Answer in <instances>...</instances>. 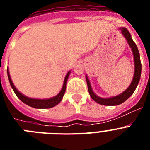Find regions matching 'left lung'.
<instances>
[{"label":"left lung","instance_id":"obj_1","mask_svg":"<svg viewBox=\"0 0 150 150\" xmlns=\"http://www.w3.org/2000/svg\"><path fill=\"white\" fill-rule=\"evenodd\" d=\"M120 29L121 30L122 34H123V36L128 41V44H129L130 47L132 48V52H133L134 62V77L132 83H131V85H130L129 87L125 91H123L122 93L117 95V96L112 97V98H100V97L95 95L93 92V91H92V89H91V84H90L88 76H86L90 96L95 102H97L99 104H101V105L116 106L121 104L122 103L125 101L134 93V91H135V89L137 88L140 79V75H141V62H140V53H139L137 45L135 44V43L132 40V36H131V34L129 33L128 29L125 28H120Z\"/></svg>","mask_w":150,"mask_h":150}]
</instances>
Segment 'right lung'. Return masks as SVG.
<instances>
[{
    "label": "right lung",
    "mask_w": 150,
    "mask_h": 150,
    "mask_svg": "<svg viewBox=\"0 0 150 150\" xmlns=\"http://www.w3.org/2000/svg\"><path fill=\"white\" fill-rule=\"evenodd\" d=\"M71 74V71H69L68 73L66 75L65 78H64V84L63 87H62V90L59 92L56 96L53 97V98H51L49 99H35V98H30L28 97L25 96V95H22V93H20L18 90L16 88V87L14 86L13 82L11 80V78H10V73H9V70L7 68V75L8 78H9V81H10V86H11L12 88L13 89L15 94L16 95V96L18 97V98L20 99L23 103H25L27 105L30 106L31 107H34V108H37V109H48V108H51V107H55V105H57L58 104H59L61 102V100L63 98V96L65 93L66 90V83H67V80L68 79V76Z\"/></svg>",
    "instance_id": "obj_1"
}]
</instances>
